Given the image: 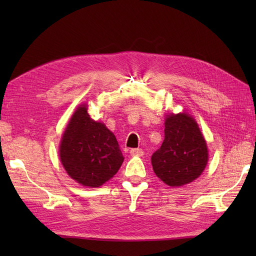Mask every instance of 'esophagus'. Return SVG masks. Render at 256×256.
<instances>
[{
  "label": "esophagus",
  "mask_w": 256,
  "mask_h": 256,
  "mask_svg": "<svg viewBox=\"0 0 256 256\" xmlns=\"http://www.w3.org/2000/svg\"><path fill=\"white\" fill-rule=\"evenodd\" d=\"M130 154L131 156H138V157H142L144 154L143 150L141 148H132L130 150Z\"/></svg>",
  "instance_id": "34e87169"
}]
</instances>
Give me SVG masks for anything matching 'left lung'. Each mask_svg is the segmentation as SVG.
<instances>
[{
    "mask_svg": "<svg viewBox=\"0 0 256 256\" xmlns=\"http://www.w3.org/2000/svg\"><path fill=\"white\" fill-rule=\"evenodd\" d=\"M164 140L152 156L154 174L170 187L194 182L208 164L205 138L192 115L184 110L166 114Z\"/></svg>",
    "mask_w": 256,
    "mask_h": 256,
    "instance_id": "8db88e82",
    "label": "left lung"
}]
</instances>
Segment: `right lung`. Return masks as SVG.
Returning a JSON list of instances; mask_svg holds the SVG:
<instances>
[{
    "mask_svg": "<svg viewBox=\"0 0 256 256\" xmlns=\"http://www.w3.org/2000/svg\"><path fill=\"white\" fill-rule=\"evenodd\" d=\"M88 104L76 106L62 136L58 156L68 176L78 184L98 188L118 172L124 156L104 122L92 120Z\"/></svg>",
    "mask_w": 256,
    "mask_h": 256,
    "instance_id": "1",
    "label": "right lung"
}]
</instances>
